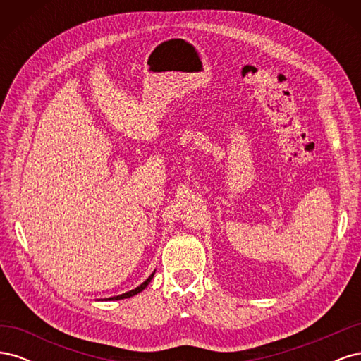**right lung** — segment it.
Here are the masks:
<instances>
[{
	"label": "right lung",
	"instance_id": "add662e5",
	"mask_svg": "<svg viewBox=\"0 0 361 361\" xmlns=\"http://www.w3.org/2000/svg\"><path fill=\"white\" fill-rule=\"evenodd\" d=\"M154 274L155 272H152V274L149 276V279L146 280V281H143L141 283V285L138 286V288H135V289H133V290H129V292H126V293H122V295H117V297H111V298H108V300H123V298H130V297H134V295H137V293H140L141 290H143L149 283H150V280L154 279Z\"/></svg>",
	"mask_w": 361,
	"mask_h": 361
}]
</instances>
